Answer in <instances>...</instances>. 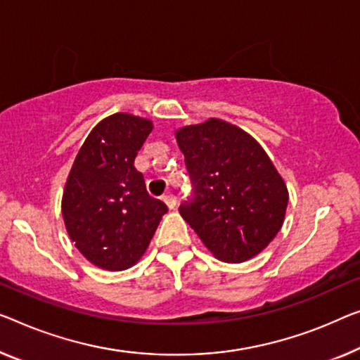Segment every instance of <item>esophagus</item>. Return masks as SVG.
<instances>
[{
  "label": "esophagus",
  "mask_w": 360,
  "mask_h": 360,
  "mask_svg": "<svg viewBox=\"0 0 360 360\" xmlns=\"http://www.w3.org/2000/svg\"><path fill=\"white\" fill-rule=\"evenodd\" d=\"M163 202L166 203V207H168L169 210H173V208L176 207V197L171 195V194L163 195Z\"/></svg>",
  "instance_id": "34e87169"
}]
</instances>
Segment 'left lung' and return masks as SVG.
Listing matches in <instances>:
<instances>
[{"mask_svg": "<svg viewBox=\"0 0 360 360\" xmlns=\"http://www.w3.org/2000/svg\"><path fill=\"white\" fill-rule=\"evenodd\" d=\"M195 198L181 217L217 259L259 255L284 223L288 187L266 152L243 129L210 117L174 132Z\"/></svg>", "mask_w": 360, "mask_h": 360, "instance_id": "1", "label": "left lung"}]
</instances>
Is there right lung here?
Segmentation results:
<instances>
[{"instance_id": "right-lung-1", "label": "right lung", "mask_w": 360, "mask_h": 360, "mask_svg": "<svg viewBox=\"0 0 360 360\" xmlns=\"http://www.w3.org/2000/svg\"><path fill=\"white\" fill-rule=\"evenodd\" d=\"M152 129L147 117L129 112L105 117L69 171L61 200L66 231L80 254L103 270L136 265L168 212L147 194L142 173L134 168Z\"/></svg>"}]
</instances>
